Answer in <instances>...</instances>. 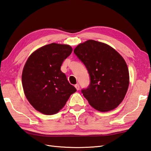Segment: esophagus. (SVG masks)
<instances>
[{
    "mask_svg": "<svg viewBox=\"0 0 151 151\" xmlns=\"http://www.w3.org/2000/svg\"><path fill=\"white\" fill-rule=\"evenodd\" d=\"M75 87H76V88L77 89V90H79L80 86H79V84L78 83L76 84V85H75Z\"/></svg>",
    "mask_w": 151,
    "mask_h": 151,
    "instance_id": "esophagus-1",
    "label": "esophagus"
}]
</instances>
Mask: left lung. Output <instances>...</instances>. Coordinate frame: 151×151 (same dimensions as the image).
Wrapping results in <instances>:
<instances>
[{"label": "left lung", "mask_w": 151, "mask_h": 151, "mask_svg": "<svg viewBox=\"0 0 151 151\" xmlns=\"http://www.w3.org/2000/svg\"><path fill=\"white\" fill-rule=\"evenodd\" d=\"M85 65L90 83L81 92L93 108L108 111L125 97L129 83V70L120 54L107 44L89 40L73 50Z\"/></svg>", "instance_id": "1"}]
</instances>
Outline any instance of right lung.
Instances as JSON below:
<instances>
[{
    "mask_svg": "<svg viewBox=\"0 0 151 151\" xmlns=\"http://www.w3.org/2000/svg\"><path fill=\"white\" fill-rule=\"evenodd\" d=\"M72 52L70 45L52 43L35 50L25 63L22 75L24 93L40 113H57L76 91L61 71L63 61Z\"/></svg>",
    "mask_w": 151,
    "mask_h": 151,
    "instance_id": "obj_1",
    "label": "right lung"
}]
</instances>
